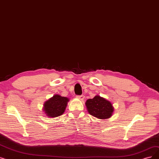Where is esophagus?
I'll return each instance as SVG.
<instances>
[{
  "label": "esophagus",
  "mask_w": 159,
  "mask_h": 159,
  "mask_svg": "<svg viewBox=\"0 0 159 159\" xmlns=\"http://www.w3.org/2000/svg\"><path fill=\"white\" fill-rule=\"evenodd\" d=\"M77 98L79 99L80 100H83L84 99V95H78L77 96Z\"/></svg>",
  "instance_id": "obj_1"
}]
</instances>
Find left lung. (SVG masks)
Returning a JSON list of instances; mask_svg holds the SVG:
<instances>
[{"label": "left lung", "mask_w": 159, "mask_h": 159, "mask_svg": "<svg viewBox=\"0 0 159 159\" xmlns=\"http://www.w3.org/2000/svg\"><path fill=\"white\" fill-rule=\"evenodd\" d=\"M85 105L89 114L101 120L110 118L114 111L111 102L98 95L93 99H88Z\"/></svg>", "instance_id": "8db88e82"}]
</instances>
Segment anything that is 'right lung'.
I'll use <instances>...</instances> for the list:
<instances>
[{"instance_id": "1", "label": "right lung", "mask_w": 159, "mask_h": 159, "mask_svg": "<svg viewBox=\"0 0 159 159\" xmlns=\"http://www.w3.org/2000/svg\"><path fill=\"white\" fill-rule=\"evenodd\" d=\"M70 99L66 97H62L58 94L54 95L44 102L43 110L45 114L51 118L62 115Z\"/></svg>"}]
</instances>
